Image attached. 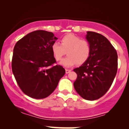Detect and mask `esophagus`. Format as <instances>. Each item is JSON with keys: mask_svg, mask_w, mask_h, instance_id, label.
<instances>
[{"mask_svg": "<svg viewBox=\"0 0 129 129\" xmlns=\"http://www.w3.org/2000/svg\"><path fill=\"white\" fill-rule=\"evenodd\" d=\"M71 72V70H69V69H66V74L69 73L70 72Z\"/></svg>", "mask_w": 129, "mask_h": 129, "instance_id": "obj_1", "label": "esophagus"}]
</instances>
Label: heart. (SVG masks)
I'll list each match as a JSON object with an SVG mask.
<instances>
[{
    "label": "heart",
    "mask_w": 129,
    "mask_h": 129,
    "mask_svg": "<svg viewBox=\"0 0 129 129\" xmlns=\"http://www.w3.org/2000/svg\"><path fill=\"white\" fill-rule=\"evenodd\" d=\"M60 43H53L51 51L56 60H61L67 51L68 56L60 62L65 67H71L77 63L81 65L89 58L91 47L86 40L81 39L73 34H68L62 38Z\"/></svg>",
    "instance_id": "b5f03b06"
}]
</instances>
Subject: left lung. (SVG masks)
Returning <instances> with one entry per match:
<instances>
[{
  "mask_svg": "<svg viewBox=\"0 0 129 129\" xmlns=\"http://www.w3.org/2000/svg\"><path fill=\"white\" fill-rule=\"evenodd\" d=\"M85 38L91 47L90 55L85 63L73 70L78 76L73 85L82 98L93 101L104 95L113 83L118 70V54L101 34L87 31Z\"/></svg>",
  "mask_w": 129,
  "mask_h": 129,
  "instance_id": "obj_1",
  "label": "left lung"
}]
</instances>
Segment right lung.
I'll use <instances>...</instances> for the list:
<instances>
[{
    "mask_svg": "<svg viewBox=\"0 0 129 129\" xmlns=\"http://www.w3.org/2000/svg\"><path fill=\"white\" fill-rule=\"evenodd\" d=\"M57 39L44 30L29 33L16 42L12 58L13 73L25 94L35 99L48 96L66 70L56 62L51 45Z\"/></svg>",
    "mask_w": 129,
    "mask_h": 129,
    "instance_id": "right-lung-1",
    "label": "right lung"
}]
</instances>
